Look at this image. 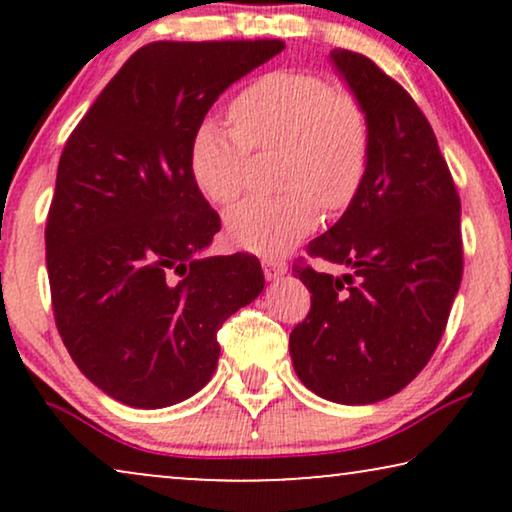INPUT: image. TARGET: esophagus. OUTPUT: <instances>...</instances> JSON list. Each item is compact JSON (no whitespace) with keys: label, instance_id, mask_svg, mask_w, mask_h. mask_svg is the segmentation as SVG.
I'll return each mask as SVG.
<instances>
[{"label":"esophagus","instance_id":"34e87169","mask_svg":"<svg viewBox=\"0 0 512 512\" xmlns=\"http://www.w3.org/2000/svg\"><path fill=\"white\" fill-rule=\"evenodd\" d=\"M286 263L282 261H275V258H265L263 261V272H265V279L268 282H275V279H279L282 275H286Z\"/></svg>","mask_w":512,"mask_h":512}]
</instances>
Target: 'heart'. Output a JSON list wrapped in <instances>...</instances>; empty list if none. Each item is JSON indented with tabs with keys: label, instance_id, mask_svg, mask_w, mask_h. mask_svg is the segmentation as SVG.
I'll return each mask as SVG.
<instances>
[{
	"label": "heart",
	"instance_id": "heart-1",
	"mask_svg": "<svg viewBox=\"0 0 512 512\" xmlns=\"http://www.w3.org/2000/svg\"><path fill=\"white\" fill-rule=\"evenodd\" d=\"M235 128L207 121L195 132V184L216 205L240 198L251 149L282 151L277 195L251 198L226 216L230 242L256 256H282L312 233L319 205L340 212L366 177L370 125L359 97L331 88L324 76L270 72L244 88L230 107Z\"/></svg>",
	"mask_w": 512,
	"mask_h": 512
}]
</instances>
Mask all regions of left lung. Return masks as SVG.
I'll use <instances>...</instances> for the list:
<instances>
[{"label": "left lung", "mask_w": 512, "mask_h": 512, "mask_svg": "<svg viewBox=\"0 0 512 512\" xmlns=\"http://www.w3.org/2000/svg\"><path fill=\"white\" fill-rule=\"evenodd\" d=\"M370 125L363 184L345 214L307 244L342 275L296 265L312 293L289 352L326 401L370 405L415 380L443 338L464 272L461 202L415 100L361 53H331Z\"/></svg>", "instance_id": "left-lung-1"}]
</instances>
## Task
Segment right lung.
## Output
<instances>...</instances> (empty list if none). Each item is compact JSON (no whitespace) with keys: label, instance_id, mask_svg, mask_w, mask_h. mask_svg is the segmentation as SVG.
I'll return each mask as SVG.
<instances>
[{"label":"right lung","instance_id":"obj_1","mask_svg":"<svg viewBox=\"0 0 512 512\" xmlns=\"http://www.w3.org/2000/svg\"><path fill=\"white\" fill-rule=\"evenodd\" d=\"M279 39L153 41L81 118L46 221L53 314L69 356L132 408L181 403L212 380L216 331L263 291L251 254L202 256L221 230L191 149L223 90Z\"/></svg>","mask_w":512,"mask_h":512}]
</instances>
